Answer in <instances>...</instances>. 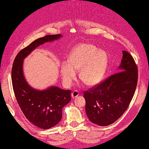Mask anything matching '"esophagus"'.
<instances>
[{"instance_id": "1", "label": "esophagus", "mask_w": 149, "mask_h": 149, "mask_svg": "<svg viewBox=\"0 0 149 149\" xmlns=\"http://www.w3.org/2000/svg\"><path fill=\"white\" fill-rule=\"evenodd\" d=\"M79 94V92L77 90H74V91H73L72 93V97L73 99L77 97Z\"/></svg>"}]
</instances>
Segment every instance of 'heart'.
Returning a JSON list of instances; mask_svg holds the SVG:
<instances>
[{"label": "heart", "mask_w": 149, "mask_h": 149, "mask_svg": "<svg viewBox=\"0 0 149 149\" xmlns=\"http://www.w3.org/2000/svg\"><path fill=\"white\" fill-rule=\"evenodd\" d=\"M107 64V55L103 50H97L95 46L83 44L76 46L70 54L67 63H63L60 74L63 82L70 86L76 77L87 86H94L103 78Z\"/></svg>", "instance_id": "1"}]
</instances>
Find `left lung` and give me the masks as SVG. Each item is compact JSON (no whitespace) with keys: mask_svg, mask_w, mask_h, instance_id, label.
<instances>
[{"mask_svg":"<svg viewBox=\"0 0 149 149\" xmlns=\"http://www.w3.org/2000/svg\"><path fill=\"white\" fill-rule=\"evenodd\" d=\"M118 72L101 83L84 92L86 113L100 126L114 123L129 107L138 83V67L130 54L122 51Z\"/></svg>","mask_w":149,"mask_h":149,"instance_id":"obj_1","label":"left lung"}]
</instances>
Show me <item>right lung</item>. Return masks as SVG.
I'll return each mask as SVG.
<instances>
[{
  "label": "right lung",
  "instance_id": "add662e5",
  "mask_svg": "<svg viewBox=\"0 0 149 149\" xmlns=\"http://www.w3.org/2000/svg\"><path fill=\"white\" fill-rule=\"evenodd\" d=\"M61 37V34L48 35L34 40L17 55L11 70L14 94L20 109L29 121L42 129H50L59 123L63 108L71 101V90L53 86L43 90L32 88L23 74V61L39 46Z\"/></svg>",
  "mask_w": 149,
  "mask_h": 149
}]
</instances>
